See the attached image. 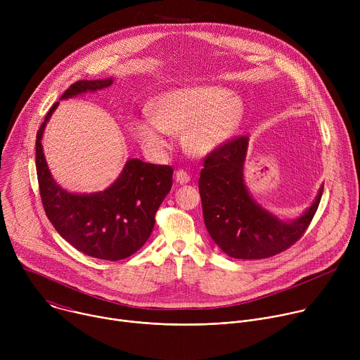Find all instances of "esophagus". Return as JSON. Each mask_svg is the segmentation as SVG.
Here are the masks:
<instances>
[{
	"mask_svg": "<svg viewBox=\"0 0 360 360\" xmlns=\"http://www.w3.org/2000/svg\"><path fill=\"white\" fill-rule=\"evenodd\" d=\"M175 181H176L179 185H185V184H188V182L191 181V176H189L188 172L179 169V171L175 172Z\"/></svg>",
	"mask_w": 360,
	"mask_h": 360,
	"instance_id": "esophagus-1",
	"label": "esophagus"
}]
</instances>
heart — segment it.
Masks as SVG:
<instances>
[{
    "mask_svg": "<svg viewBox=\"0 0 360 360\" xmlns=\"http://www.w3.org/2000/svg\"><path fill=\"white\" fill-rule=\"evenodd\" d=\"M240 117V101L229 89L215 85L186 86L158 96L153 115L134 121L132 132L153 155H161L169 146L168 132L184 134L185 146L195 155H208L229 141Z\"/></svg>",
    "mask_w": 360,
    "mask_h": 360,
    "instance_id": "1",
    "label": "heart"
}]
</instances>
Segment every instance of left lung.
Returning a JSON list of instances; mask_svg holds the SVG:
<instances>
[{
	"label": "left lung",
	"mask_w": 360,
	"mask_h": 360,
	"mask_svg": "<svg viewBox=\"0 0 360 360\" xmlns=\"http://www.w3.org/2000/svg\"><path fill=\"white\" fill-rule=\"evenodd\" d=\"M249 138L240 136L203 161L199 193L205 226L212 240L235 259H265L293 245L309 226L322 198L299 218L285 221L256 202L243 176Z\"/></svg>",
	"instance_id": "8db88e82"
}]
</instances>
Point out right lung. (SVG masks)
<instances>
[{"instance_id": "add662e5", "label": "right lung", "mask_w": 360, "mask_h": 360, "mask_svg": "<svg viewBox=\"0 0 360 360\" xmlns=\"http://www.w3.org/2000/svg\"><path fill=\"white\" fill-rule=\"evenodd\" d=\"M112 82L114 78L78 81L60 101L105 89ZM58 105L56 102L48 111L35 141L37 176L45 214L56 231L79 252L105 261L128 258L150 236L155 214L171 191L174 169L131 158L104 191H67L51 174L42 149L45 127Z\"/></svg>"}]
</instances>
